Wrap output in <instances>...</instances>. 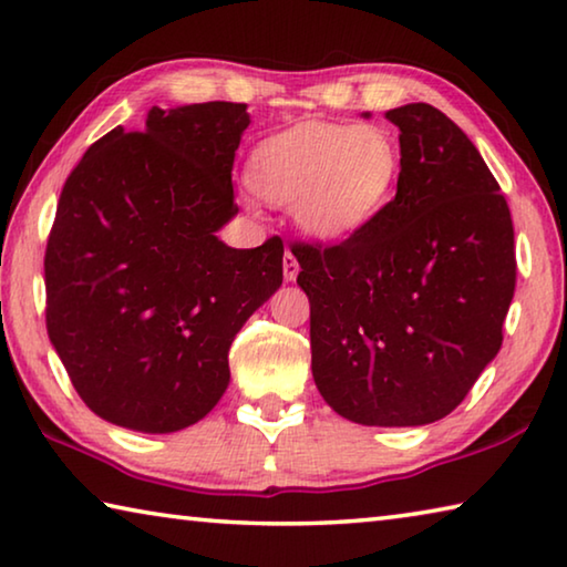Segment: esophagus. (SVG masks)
<instances>
[{"mask_svg": "<svg viewBox=\"0 0 567 567\" xmlns=\"http://www.w3.org/2000/svg\"><path fill=\"white\" fill-rule=\"evenodd\" d=\"M282 272H285V280L287 282H295L297 280V272H300V265H297V257L290 252V249H285Z\"/></svg>", "mask_w": 567, "mask_h": 567, "instance_id": "esophagus-1", "label": "esophagus"}]
</instances>
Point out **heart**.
Returning <instances> with one entry per match:
<instances>
[{
	"label": "heart",
	"mask_w": 567,
	"mask_h": 567,
	"mask_svg": "<svg viewBox=\"0 0 567 567\" xmlns=\"http://www.w3.org/2000/svg\"><path fill=\"white\" fill-rule=\"evenodd\" d=\"M400 175V145L370 124L302 122L255 147L247 182L275 205H292L307 235L358 233L388 203Z\"/></svg>",
	"instance_id": "b5f03b06"
}]
</instances>
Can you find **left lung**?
I'll use <instances>...</instances> for the list:
<instances>
[{
	"label": "left lung",
	"instance_id": "obj_1",
	"mask_svg": "<svg viewBox=\"0 0 567 567\" xmlns=\"http://www.w3.org/2000/svg\"><path fill=\"white\" fill-rule=\"evenodd\" d=\"M385 117L400 130L395 197L338 245L290 249L324 402L360 425L410 427L450 415L501 350L515 233L453 120L425 102Z\"/></svg>",
	"mask_w": 567,
	"mask_h": 567
}]
</instances>
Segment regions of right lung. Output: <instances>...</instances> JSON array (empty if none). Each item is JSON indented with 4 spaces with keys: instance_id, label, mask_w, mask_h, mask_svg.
Masks as SVG:
<instances>
[{
    "instance_id": "right-lung-1",
    "label": "right lung",
    "mask_w": 567,
    "mask_h": 567,
    "mask_svg": "<svg viewBox=\"0 0 567 567\" xmlns=\"http://www.w3.org/2000/svg\"><path fill=\"white\" fill-rule=\"evenodd\" d=\"M247 104L152 107L66 177L44 252L47 332L94 415L177 433L217 405L229 344L282 285V239L227 247Z\"/></svg>"
}]
</instances>
